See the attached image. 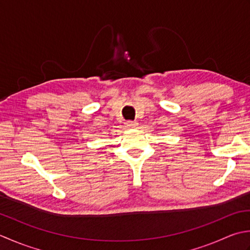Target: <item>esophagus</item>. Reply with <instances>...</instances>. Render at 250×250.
Segmentation results:
<instances>
[{"mask_svg":"<svg viewBox=\"0 0 250 250\" xmlns=\"http://www.w3.org/2000/svg\"><path fill=\"white\" fill-rule=\"evenodd\" d=\"M125 126H126V128L132 129V128H136V127L138 126V123H137V122H132V121H127L125 123Z\"/></svg>","mask_w":250,"mask_h":250,"instance_id":"1","label":"esophagus"}]
</instances>
